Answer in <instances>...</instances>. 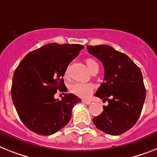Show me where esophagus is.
<instances>
[{
  "instance_id": "obj_1",
  "label": "esophagus",
  "mask_w": 157,
  "mask_h": 157,
  "mask_svg": "<svg viewBox=\"0 0 157 157\" xmlns=\"http://www.w3.org/2000/svg\"><path fill=\"white\" fill-rule=\"evenodd\" d=\"M82 102H83V103H84V104H85V105H90V104H91V101H85V100H83Z\"/></svg>"
}]
</instances>
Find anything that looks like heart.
<instances>
[{
  "mask_svg": "<svg viewBox=\"0 0 157 157\" xmlns=\"http://www.w3.org/2000/svg\"><path fill=\"white\" fill-rule=\"evenodd\" d=\"M87 67L93 74H96L99 71V65L97 62L93 58L85 59ZM64 76L68 78L70 76V67L68 66L64 72ZM94 90V85L92 84H81V83H74L69 86V91L72 94L76 95L81 98H87L91 95Z\"/></svg>",
  "mask_w": 157,
  "mask_h": 157,
  "instance_id": "obj_1",
  "label": "heart"
}]
</instances>
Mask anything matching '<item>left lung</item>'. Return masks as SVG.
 Here are the masks:
<instances>
[{
	"mask_svg": "<svg viewBox=\"0 0 157 157\" xmlns=\"http://www.w3.org/2000/svg\"><path fill=\"white\" fill-rule=\"evenodd\" d=\"M87 49L105 68V81L94 96L109 102L93 118V124L109 135L124 133L136 123L143 109L146 89L141 71L127 55L111 46L87 45Z\"/></svg>",
	"mask_w": 157,
	"mask_h": 157,
	"instance_id": "left-lung-1",
	"label": "left lung"
}]
</instances>
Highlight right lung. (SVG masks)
Instances as JSON below:
<instances>
[{
	"label": "right lung",
	"instance_id": "obj_1",
	"mask_svg": "<svg viewBox=\"0 0 157 157\" xmlns=\"http://www.w3.org/2000/svg\"><path fill=\"white\" fill-rule=\"evenodd\" d=\"M83 48L77 44L50 43L28 53L16 68L12 99L20 119L30 131L52 135L69 122L72 108L81 100L64 93L59 101L54 94L67 90L64 72Z\"/></svg>",
	"mask_w": 157,
	"mask_h": 157
}]
</instances>
